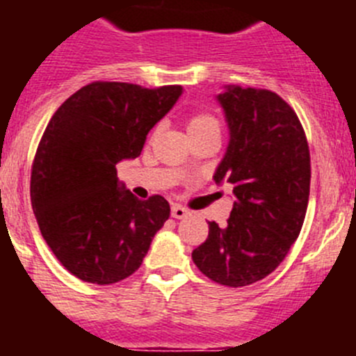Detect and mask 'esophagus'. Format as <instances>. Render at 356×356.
Returning <instances> with one entry per match:
<instances>
[{"mask_svg": "<svg viewBox=\"0 0 356 356\" xmlns=\"http://www.w3.org/2000/svg\"><path fill=\"white\" fill-rule=\"evenodd\" d=\"M171 216L175 217V219H184V217L188 216V210L184 209L181 205H172L171 207Z\"/></svg>", "mask_w": 356, "mask_h": 356, "instance_id": "esophagus-1", "label": "esophagus"}]
</instances>
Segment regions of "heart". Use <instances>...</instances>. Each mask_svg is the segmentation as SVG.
<instances>
[{"mask_svg":"<svg viewBox=\"0 0 356 356\" xmlns=\"http://www.w3.org/2000/svg\"><path fill=\"white\" fill-rule=\"evenodd\" d=\"M205 130H219V122L213 115L210 114H194L188 118L187 121V131L188 135L200 134V131ZM181 171H187V165L181 168Z\"/></svg>","mask_w":356,"mask_h":356,"instance_id":"obj_1","label":"heart"}]
</instances>
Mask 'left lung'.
Here are the masks:
<instances>
[{"mask_svg":"<svg viewBox=\"0 0 356 356\" xmlns=\"http://www.w3.org/2000/svg\"><path fill=\"white\" fill-rule=\"evenodd\" d=\"M217 102L229 140L213 181L232 184L235 201L225 228L209 222L193 260L216 284L244 287L271 275L300 235L310 153L300 119L278 94L226 85Z\"/></svg>","mask_w":356,"mask_h":356,"instance_id":"8db88e82","label":"left lung"}]
</instances>
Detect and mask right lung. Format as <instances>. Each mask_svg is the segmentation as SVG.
Returning <instances> with one entry per match:
<instances>
[{
  "label": "right lung",
  "mask_w": 356,
  "mask_h": 356,
  "mask_svg": "<svg viewBox=\"0 0 356 356\" xmlns=\"http://www.w3.org/2000/svg\"><path fill=\"white\" fill-rule=\"evenodd\" d=\"M181 92L180 85L94 81L48 122L31 168V209L46 244L76 278L110 285L134 275L169 219L168 201L137 200L115 165L140 155Z\"/></svg>",
  "instance_id": "add662e5"
}]
</instances>
